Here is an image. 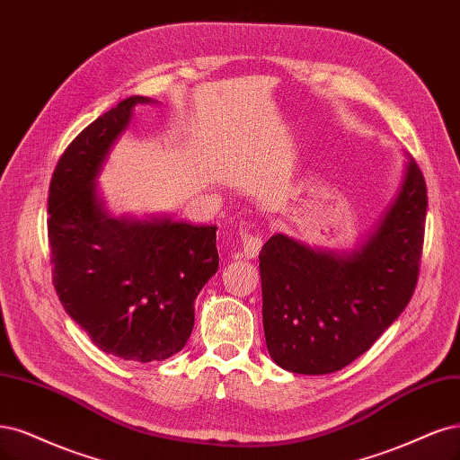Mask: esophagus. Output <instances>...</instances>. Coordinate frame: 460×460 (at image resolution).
Wrapping results in <instances>:
<instances>
[{
    "label": "esophagus",
    "mask_w": 460,
    "mask_h": 460,
    "mask_svg": "<svg viewBox=\"0 0 460 460\" xmlns=\"http://www.w3.org/2000/svg\"><path fill=\"white\" fill-rule=\"evenodd\" d=\"M262 247V237L261 235H255V234H247L243 237V243H242V249H243V255L247 259H255L259 255V251Z\"/></svg>",
    "instance_id": "34e87169"
}]
</instances>
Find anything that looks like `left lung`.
Segmentation results:
<instances>
[{
    "instance_id": "8db88e82",
    "label": "left lung",
    "mask_w": 460,
    "mask_h": 460,
    "mask_svg": "<svg viewBox=\"0 0 460 460\" xmlns=\"http://www.w3.org/2000/svg\"><path fill=\"white\" fill-rule=\"evenodd\" d=\"M398 192L350 251L274 234L261 249L268 354L285 371L335 373L367 352L413 296L429 198L413 157Z\"/></svg>"
}]
</instances>
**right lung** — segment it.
I'll use <instances>...</instances> for the list:
<instances>
[{
    "instance_id": "obj_1",
    "label": "right lung",
    "mask_w": 460,
    "mask_h": 460,
    "mask_svg": "<svg viewBox=\"0 0 460 460\" xmlns=\"http://www.w3.org/2000/svg\"><path fill=\"white\" fill-rule=\"evenodd\" d=\"M129 97L94 119L62 154L49 186L53 283L94 346L125 361H164L194 329V303L218 270L217 226L162 217H112L97 179L129 128Z\"/></svg>"
}]
</instances>
